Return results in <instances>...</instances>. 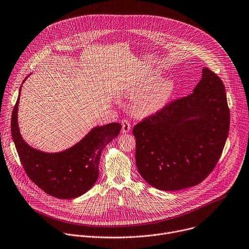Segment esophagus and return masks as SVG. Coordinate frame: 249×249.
<instances>
[{
	"instance_id": "34e87169",
	"label": "esophagus",
	"mask_w": 249,
	"mask_h": 249,
	"mask_svg": "<svg viewBox=\"0 0 249 249\" xmlns=\"http://www.w3.org/2000/svg\"><path fill=\"white\" fill-rule=\"evenodd\" d=\"M130 130V123L127 120H124L122 122V131L123 133H126Z\"/></svg>"
}]
</instances>
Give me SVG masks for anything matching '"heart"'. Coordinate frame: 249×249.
Instances as JSON below:
<instances>
[{"label":"heart","instance_id":"1","mask_svg":"<svg viewBox=\"0 0 249 249\" xmlns=\"http://www.w3.org/2000/svg\"><path fill=\"white\" fill-rule=\"evenodd\" d=\"M159 76H148L127 83L120 92V97L133 100L131 114L136 118H147L168 104L175 91V83L170 79L160 80Z\"/></svg>","mask_w":249,"mask_h":249}]
</instances>
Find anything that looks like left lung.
Masks as SVG:
<instances>
[{"label": "left lung", "mask_w": 249, "mask_h": 249, "mask_svg": "<svg viewBox=\"0 0 249 249\" xmlns=\"http://www.w3.org/2000/svg\"><path fill=\"white\" fill-rule=\"evenodd\" d=\"M229 129L225 85L204 67L193 94L167 104L133 127L136 167L158 190L196 186L215 167Z\"/></svg>", "instance_id": "obj_1"}]
</instances>
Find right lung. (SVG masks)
<instances>
[{
	"label": "right lung",
	"instance_id": "obj_1",
	"mask_svg": "<svg viewBox=\"0 0 249 249\" xmlns=\"http://www.w3.org/2000/svg\"><path fill=\"white\" fill-rule=\"evenodd\" d=\"M20 89L21 86L12 114L11 130L25 173L46 194L55 198L68 200L85 194L98 180L103 149L119 135L122 124L110 123L93 127L84 139L64 151H40L27 144L19 132L18 109Z\"/></svg>",
	"mask_w": 249,
	"mask_h": 249
}]
</instances>
